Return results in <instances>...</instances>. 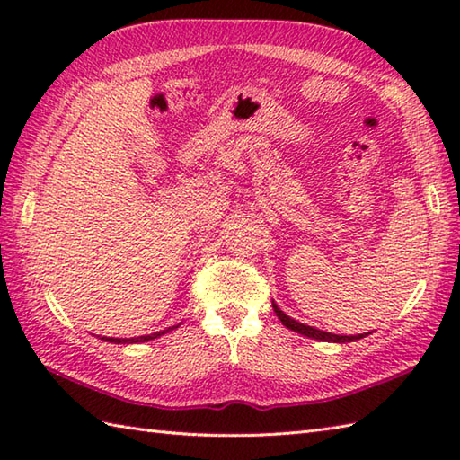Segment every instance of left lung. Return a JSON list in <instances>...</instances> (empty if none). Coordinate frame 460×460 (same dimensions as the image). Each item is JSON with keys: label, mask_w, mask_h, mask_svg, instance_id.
<instances>
[{"label": "left lung", "mask_w": 460, "mask_h": 460, "mask_svg": "<svg viewBox=\"0 0 460 460\" xmlns=\"http://www.w3.org/2000/svg\"><path fill=\"white\" fill-rule=\"evenodd\" d=\"M272 308H275L279 320L285 324L288 330H295L298 332V334L306 336V338H314V340H322V341H336V344H346V341H356L359 338H366L367 334H358V336H338V334H330V332H324V330H318V328H312V326H306V324H300V322L292 320L290 316H287L285 312H282L275 302H272Z\"/></svg>", "instance_id": "left-lung-1"}]
</instances>
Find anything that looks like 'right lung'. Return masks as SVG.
Instances as JSON below:
<instances>
[{
  "label": "right lung",
  "instance_id": "obj_1",
  "mask_svg": "<svg viewBox=\"0 0 460 460\" xmlns=\"http://www.w3.org/2000/svg\"><path fill=\"white\" fill-rule=\"evenodd\" d=\"M180 326V324H178ZM178 326H172L168 330H162V332H154V334H148V336H138V338H101L104 341H112V344H138V341H148V340H154V338H160L162 334H165V332H170L173 328Z\"/></svg>",
  "mask_w": 460,
  "mask_h": 460
}]
</instances>
